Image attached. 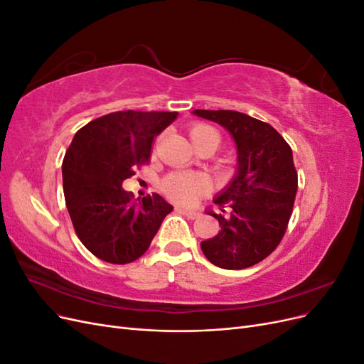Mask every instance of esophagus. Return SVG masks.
Wrapping results in <instances>:
<instances>
[{
  "label": "esophagus",
  "instance_id": "esophagus-1",
  "mask_svg": "<svg viewBox=\"0 0 364 364\" xmlns=\"http://www.w3.org/2000/svg\"><path fill=\"white\" fill-rule=\"evenodd\" d=\"M178 211L183 215H186L188 218L194 220V218H199L200 213L199 211H194V209H188V208H178Z\"/></svg>",
  "mask_w": 364,
  "mask_h": 364
}]
</instances>
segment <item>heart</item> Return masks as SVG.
Listing matches in <instances>:
<instances>
[{
    "label": "heart",
    "instance_id": "heart-1",
    "mask_svg": "<svg viewBox=\"0 0 364 364\" xmlns=\"http://www.w3.org/2000/svg\"><path fill=\"white\" fill-rule=\"evenodd\" d=\"M190 136L196 147L213 144L215 149L220 144L218 130L209 124H194L190 129ZM209 190V182L203 174L178 171L171 173L162 181V191L178 203L191 205L197 202Z\"/></svg>",
    "mask_w": 364,
    "mask_h": 364
}]
</instances>
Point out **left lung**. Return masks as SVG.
Wrapping results in <instances>:
<instances>
[{
  "instance_id": "8db88e82",
  "label": "left lung",
  "mask_w": 364,
  "mask_h": 364,
  "mask_svg": "<svg viewBox=\"0 0 364 364\" xmlns=\"http://www.w3.org/2000/svg\"><path fill=\"white\" fill-rule=\"evenodd\" d=\"M194 115L211 119L232 135L237 146V174L214 203L222 214L218 234L200 243L214 266L240 270L255 266L278 247L287 230L297 191L293 151L277 130L235 111H205Z\"/></svg>"
}]
</instances>
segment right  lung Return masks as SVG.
<instances>
[{"mask_svg": "<svg viewBox=\"0 0 364 364\" xmlns=\"http://www.w3.org/2000/svg\"><path fill=\"white\" fill-rule=\"evenodd\" d=\"M176 118L178 112L119 111L74 135L62 162L65 202L77 237L97 258L138 259L173 211L156 193L134 200L123 182L149 164L153 139Z\"/></svg>", "mask_w": 364, "mask_h": 364, "instance_id": "right-lung-1", "label": "right lung"}]
</instances>
